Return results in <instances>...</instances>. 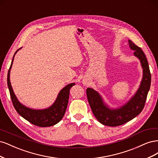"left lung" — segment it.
I'll list each match as a JSON object with an SVG mask.
<instances>
[{
  "label": "left lung",
  "instance_id": "obj_1",
  "mask_svg": "<svg viewBox=\"0 0 158 158\" xmlns=\"http://www.w3.org/2000/svg\"><path fill=\"white\" fill-rule=\"evenodd\" d=\"M131 49L135 50L134 55L141 62L143 68V78L136 94L125 106L117 109H110L104 104L99 94L92 88H87L86 95L92 111L98 121L109 127L123 125L139 114L144 109L147 95L150 88L151 73L144 52L139 47L128 40Z\"/></svg>",
  "mask_w": 158,
  "mask_h": 158
}]
</instances>
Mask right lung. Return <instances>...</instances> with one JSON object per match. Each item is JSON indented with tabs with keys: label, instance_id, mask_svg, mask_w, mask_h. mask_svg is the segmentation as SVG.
Instances as JSON below:
<instances>
[{
	"label": "right lung",
	"instance_id": "add662e5",
	"mask_svg": "<svg viewBox=\"0 0 158 158\" xmlns=\"http://www.w3.org/2000/svg\"><path fill=\"white\" fill-rule=\"evenodd\" d=\"M18 50L19 49H18L14 55L12 61L10 69L8 70L7 76L8 87L9 89V92H10V98L14 107L15 108L18 114H20L23 118H24L26 120L29 121L33 125L40 127L53 126L55 124L58 123L63 118L66 108H67L70 89L75 84L72 83L65 86L59 92L58 97H57L54 104L46 109L35 110L27 108L24 106H23L17 99L15 94H14L13 92L10 82V73L14 60V57Z\"/></svg>",
	"mask_w": 158,
	"mask_h": 158
}]
</instances>
